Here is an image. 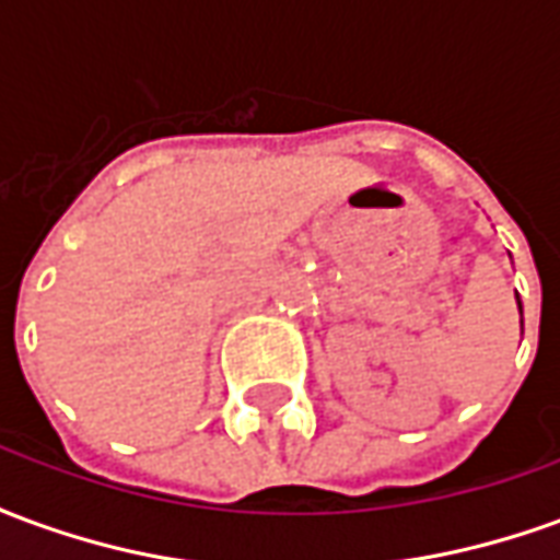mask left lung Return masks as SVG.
Wrapping results in <instances>:
<instances>
[{"label": "left lung", "mask_w": 560, "mask_h": 560, "mask_svg": "<svg viewBox=\"0 0 560 560\" xmlns=\"http://www.w3.org/2000/svg\"><path fill=\"white\" fill-rule=\"evenodd\" d=\"M518 312H522V303H518Z\"/></svg>", "instance_id": "8db88e82"}]
</instances>
